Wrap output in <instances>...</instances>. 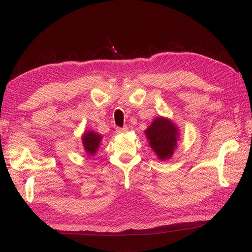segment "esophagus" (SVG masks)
<instances>
[{"mask_svg": "<svg viewBox=\"0 0 252 252\" xmlns=\"http://www.w3.org/2000/svg\"><path fill=\"white\" fill-rule=\"evenodd\" d=\"M116 132L117 133H120V134H125L127 132V127L126 126H124V127H117L116 128Z\"/></svg>", "mask_w": 252, "mask_h": 252, "instance_id": "esophagus-1", "label": "esophagus"}]
</instances>
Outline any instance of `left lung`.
Returning a JSON list of instances; mask_svg holds the SVG:
<instances>
[{"instance_id": "left-lung-1", "label": "left lung", "mask_w": 252, "mask_h": 252, "mask_svg": "<svg viewBox=\"0 0 252 252\" xmlns=\"http://www.w3.org/2000/svg\"><path fill=\"white\" fill-rule=\"evenodd\" d=\"M146 135L153 151L160 159L170 158L177 147L179 134L177 127L169 120L163 117L156 119L146 130Z\"/></svg>"}]
</instances>
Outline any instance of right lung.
Returning a JSON list of instances; mask_svg holds the SVG:
<instances>
[{
    "instance_id": "right-lung-1",
    "label": "right lung",
    "mask_w": 252,
    "mask_h": 252,
    "mask_svg": "<svg viewBox=\"0 0 252 252\" xmlns=\"http://www.w3.org/2000/svg\"><path fill=\"white\" fill-rule=\"evenodd\" d=\"M101 136L94 132H87L84 134L83 136V145L85 150L90 156H94L95 151L98 150L99 145H100V140Z\"/></svg>"
}]
</instances>
